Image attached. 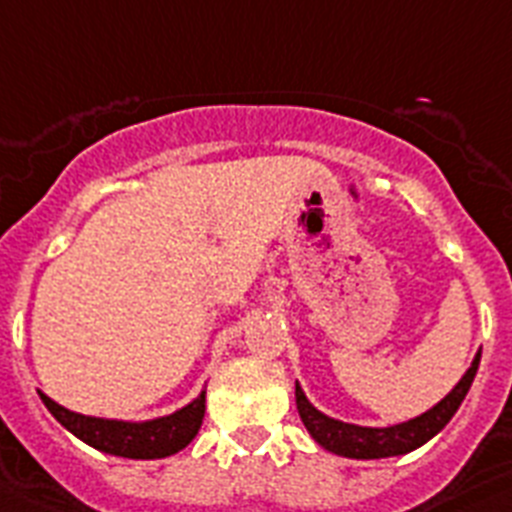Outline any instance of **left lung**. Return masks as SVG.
Listing matches in <instances>:
<instances>
[{
  "label": "left lung",
  "instance_id": "obj_1",
  "mask_svg": "<svg viewBox=\"0 0 512 512\" xmlns=\"http://www.w3.org/2000/svg\"><path fill=\"white\" fill-rule=\"evenodd\" d=\"M481 350L474 356L466 374L460 377L453 390L447 392L445 398L432 405L429 411L421 413L416 418H408L403 424L392 426H358L345 424L340 418H332L322 413L311 400L306 398V392L298 382H295V405H298V416H301L303 426L308 434L314 437V442L329 450V453L342 455V458L353 460H377V458H395V455H405L416 450V447L426 445L434 434H439L447 426V421L455 416L463 398L474 384L476 371H479Z\"/></svg>",
  "mask_w": 512,
  "mask_h": 512
}]
</instances>
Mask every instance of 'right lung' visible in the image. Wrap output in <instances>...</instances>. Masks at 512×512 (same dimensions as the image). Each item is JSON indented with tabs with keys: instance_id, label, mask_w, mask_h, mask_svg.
I'll list each match as a JSON object with an SVG mask.
<instances>
[{
	"instance_id": "add662e5",
	"label": "right lung",
	"mask_w": 512,
	"mask_h": 512,
	"mask_svg": "<svg viewBox=\"0 0 512 512\" xmlns=\"http://www.w3.org/2000/svg\"><path fill=\"white\" fill-rule=\"evenodd\" d=\"M38 398L44 400L49 413L65 426L67 432H73L86 445L96 447V450L107 455L133 460L170 458V455L180 453L183 447L193 442V437L204 424L206 413V387L188 405L177 408L175 413L149 418V421L83 416V413L67 411L65 405L54 403L41 390H38Z\"/></svg>"
}]
</instances>
